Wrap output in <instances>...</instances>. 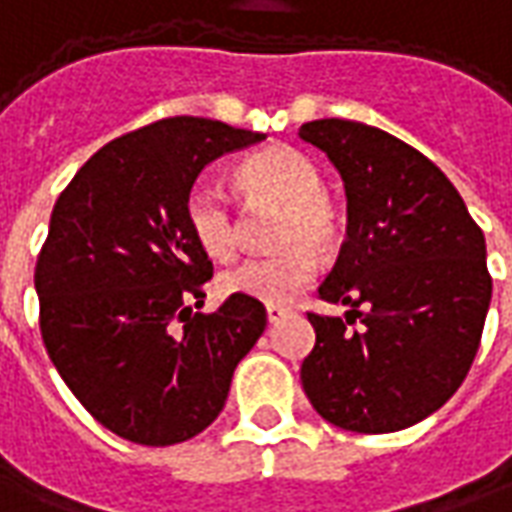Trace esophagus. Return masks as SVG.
<instances>
[{
  "instance_id": "1",
  "label": "esophagus",
  "mask_w": 512,
  "mask_h": 512,
  "mask_svg": "<svg viewBox=\"0 0 512 512\" xmlns=\"http://www.w3.org/2000/svg\"><path fill=\"white\" fill-rule=\"evenodd\" d=\"M266 316H268V321H271V324H277L280 318L288 316V307H285V305H266Z\"/></svg>"
}]
</instances>
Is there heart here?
<instances>
[{
	"instance_id": "1",
	"label": "heart",
	"mask_w": 512,
	"mask_h": 512,
	"mask_svg": "<svg viewBox=\"0 0 512 512\" xmlns=\"http://www.w3.org/2000/svg\"><path fill=\"white\" fill-rule=\"evenodd\" d=\"M238 180L249 194L263 202L282 205L274 244L282 252L252 257L227 271L219 280L221 291L230 296H252L257 302L282 305L316 277V255L330 252L341 238V216L324 194V177L318 166L299 149L268 146L246 157L238 169ZM185 224L194 244L210 260L227 263L238 255L241 232L230 199L213 182H196L185 196Z\"/></svg>"
}]
</instances>
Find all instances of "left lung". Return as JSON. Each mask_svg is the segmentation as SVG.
Here are the masks:
<instances>
[{
  "instance_id": "obj_1",
  "label": "left lung",
  "mask_w": 512,
  "mask_h": 512,
  "mask_svg": "<svg viewBox=\"0 0 512 512\" xmlns=\"http://www.w3.org/2000/svg\"><path fill=\"white\" fill-rule=\"evenodd\" d=\"M346 185V241L318 296L346 318L307 313L316 346L302 388L349 432H396L460 388L491 305L485 238L430 157L360 121L302 124Z\"/></svg>"
}]
</instances>
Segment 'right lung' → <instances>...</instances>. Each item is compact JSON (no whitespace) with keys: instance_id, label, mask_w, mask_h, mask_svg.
<instances>
[{"instance_id":"add662e5","label":"right lung","mask_w":512,"mask_h":512,"mask_svg":"<svg viewBox=\"0 0 512 512\" xmlns=\"http://www.w3.org/2000/svg\"><path fill=\"white\" fill-rule=\"evenodd\" d=\"M257 141L196 116L152 121L102 146L57 196L35 266L41 338L80 405L124 441L171 446L210 427L266 330L252 296L194 313L213 263L185 224L199 171Z\"/></svg>"}]
</instances>
